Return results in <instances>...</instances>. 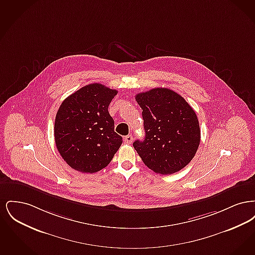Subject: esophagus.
<instances>
[{
    "instance_id": "34e87169",
    "label": "esophagus",
    "mask_w": 255,
    "mask_h": 255,
    "mask_svg": "<svg viewBox=\"0 0 255 255\" xmlns=\"http://www.w3.org/2000/svg\"><path fill=\"white\" fill-rule=\"evenodd\" d=\"M124 141H125V143H127V144H131L132 141H133V135H132V134L126 135V136L124 137Z\"/></svg>"
}]
</instances>
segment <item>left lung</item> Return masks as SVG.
<instances>
[{"instance_id":"8db88e82","label":"left lung","mask_w":255,"mask_h":255,"mask_svg":"<svg viewBox=\"0 0 255 255\" xmlns=\"http://www.w3.org/2000/svg\"><path fill=\"white\" fill-rule=\"evenodd\" d=\"M142 109L145 138L133 148L146 166L162 175L185 167L201 140L197 115L183 97L167 88H155L135 96Z\"/></svg>"}]
</instances>
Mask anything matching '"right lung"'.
<instances>
[{
    "label": "right lung",
    "mask_w": 255,
    "mask_h": 255,
    "mask_svg": "<svg viewBox=\"0 0 255 255\" xmlns=\"http://www.w3.org/2000/svg\"><path fill=\"white\" fill-rule=\"evenodd\" d=\"M118 91L94 83L67 97L57 111L54 138L63 159L82 173H96L113 159L122 145L108 107Z\"/></svg>",
    "instance_id": "right-lung-1"
}]
</instances>
